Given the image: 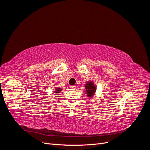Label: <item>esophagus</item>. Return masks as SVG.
Instances as JSON below:
<instances>
[{
    "mask_svg": "<svg viewBox=\"0 0 150 150\" xmlns=\"http://www.w3.org/2000/svg\"><path fill=\"white\" fill-rule=\"evenodd\" d=\"M71 89H76V86H71Z\"/></svg>",
    "mask_w": 150,
    "mask_h": 150,
    "instance_id": "34e87169",
    "label": "esophagus"
}]
</instances>
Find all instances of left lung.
<instances>
[{"label":"left lung","mask_w":150,"mask_h":150,"mask_svg":"<svg viewBox=\"0 0 150 150\" xmlns=\"http://www.w3.org/2000/svg\"><path fill=\"white\" fill-rule=\"evenodd\" d=\"M86 93H87L88 98H91L96 92V86H94L93 81H88L85 85Z\"/></svg>","instance_id":"8db88e82"}]
</instances>
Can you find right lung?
<instances>
[{
	"instance_id": "1",
	"label": "right lung",
	"mask_w": 150,
	"mask_h": 150,
	"mask_svg": "<svg viewBox=\"0 0 150 150\" xmlns=\"http://www.w3.org/2000/svg\"><path fill=\"white\" fill-rule=\"evenodd\" d=\"M61 91H62V89H61V88H56V89H55V91H54V93H56V94H58V93H60V92Z\"/></svg>"
}]
</instances>
